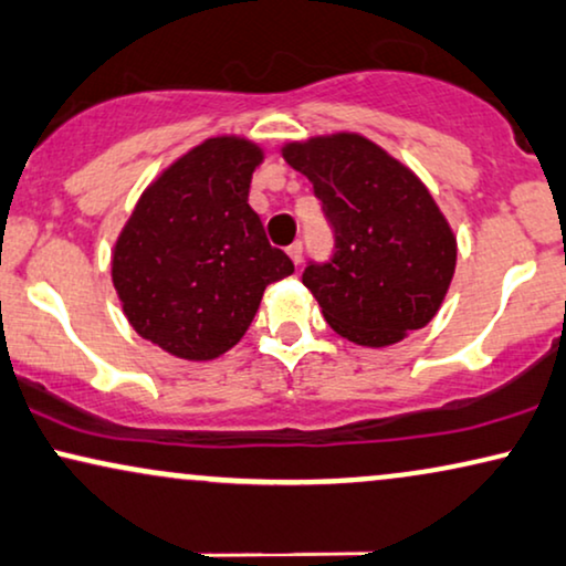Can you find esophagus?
Instances as JSON below:
<instances>
[{"instance_id": "1", "label": "esophagus", "mask_w": 566, "mask_h": 566, "mask_svg": "<svg viewBox=\"0 0 566 566\" xmlns=\"http://www.w3.org/2000/svg\"><path fill=\"white\" fill-rule=\"evenodd\" d=\"M289 256L293 260V265H301V256H304V247H301V241H293L289 247Z\"/></svg>"}]
</instances>
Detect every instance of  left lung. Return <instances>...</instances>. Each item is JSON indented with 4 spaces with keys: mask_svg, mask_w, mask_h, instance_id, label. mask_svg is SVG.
Listing matches in <instances>:
<instances>
[{
    "mask_svg": "<svg viewBox=\"0 0 566 566\" xmlns=\"http://www.w3.org/2000/svg\"><path fill=\"white\" fill-rule=\"evenodd\" d=\"M335 231V254L306 265L322 317L356 346L385 348L427 327L442 306L458 241L423 181L356 132L285 143Z\"/></svg>",
    "mask_w": 566,
    "mask_h": 566,
    "instance_id": "8db88e82",
    "label": "left lung"
}]
</instances>
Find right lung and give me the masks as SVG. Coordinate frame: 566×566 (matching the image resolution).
<instances>
[{
    "label": "right lung",
    "mask_w": 566,
    "mask_h": 566,
    "mask_svg": "<svg viewBox=\"0 0 566 566\" xmlns=\"http://www.w3.org/2000/svg\"><path fill=\"white\" fill-rule=\"evenodd\" d=\"M265 153L208 137L139 195L112 254V281L135 333L166 354L212 361L237 346L270 283L293 262L249 208Z\"/></svg>",
    "instance_id": "obj_1"
}]
</instances>
